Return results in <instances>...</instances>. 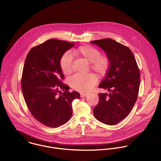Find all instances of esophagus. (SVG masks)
I'll list each match as a JSON object with an SVG mask.
<instances>
[{
    "instance_id": "obj_1",
    "label": "esophagus",
    "mask_w": 161,
    "mask_h": 161,
    "mask_svg": "<svg viewBox=\"0 0 161 161\" xmlns=\"http://www.w3.org/2000/svg\"><path fill=\"white\" fill-rule=\"evenodd\" d=\"M88 95V93H80V97H86Z\"/></svg>"
}]
</instances>
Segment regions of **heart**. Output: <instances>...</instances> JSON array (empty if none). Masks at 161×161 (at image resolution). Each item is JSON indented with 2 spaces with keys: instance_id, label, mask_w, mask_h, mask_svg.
<instances>
[{
  "instance_id": "obj_1",
  "label": "heart",
  "mask_w": 161,
  "mask_h": 161,
  "mask_svg": "<svg viewBox=\"0 0 161 161\" xmlns=\"http://www.w3.org/2000/svg\"><path fill=\"white\" fill-rule=\"evenodd\" d=\"M73 53L90 64L92 69L99 76H103L109 67V59L106 56L100 55L99 51L89 45H81L75 49ZM60 65L63 73L69 75L72 72V57L69 53H65L62 57ZM97 78L93 74L80 75L73 76L69 80L70 85L73 88L82 93L91 90L97 83Z\"/></svg>"
}]
</instances>
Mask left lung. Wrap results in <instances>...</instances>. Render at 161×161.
<instances>
[{
  "mask_svg": "<svg viewBox=\"0 0 161 161\" xmlns=\"http://www.w3.org/2000/svg\"><path fill=\"white\" fill-rule=\"evenodd\" d=\"M101 48L109 59V68L99 85L109 93H99L93 109L97 120L114 125L128 116L138 96L140 73L136 59L128 47L111 38L91 42Z\"/></svg>",
  "mask_w": 161,
  "mask_h": 161,
  "instance_id": "8db88e82",
  "label": "left lung"
}]
</instances>
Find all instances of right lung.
Wrapping results in <instances>:
<instances>
[{
	"instance_id": "add662e5",
	"label": "right lung",
	"mask_w": 161,
	"mask_h": 161,
	"mask_svg": "<svg viewBox=\"0 0 161 161\" xmlns=\"http://www.w3.org/2000/svg\"><path fill=\"white\" fill-rule=\"evenodd\" d=\"M73 45L50 39L32 48L25 61L21 81L25 101L33 117L50 128L67 123L72 115L71 102L80 98L79 93L69 92V87L62 82L60 61Z\"/></svg>"
}]
</instances>
